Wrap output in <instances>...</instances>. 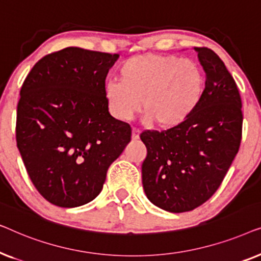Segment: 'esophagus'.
<instances>
[{
    "label": "esophagus",
    "instance_id": "esophagus-1",
    "mask_svg": "<svg viewBox=\"0 0 261 261\" xmlns=\"http://www.w3.org/2000/svg\"><path fill=\"white\" fill-rule=\"evenodd\" d=\"M139 135H140V130L137 129V128H133V130H132V140H138Z\"/></svg>",
    "mask_w": 261,
    "mask_h": 261
}]
</instances>
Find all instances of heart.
<instances>
[{
  "instance_id": "b5f03b06",
  "label": "heart",
  "mask_w": 261,
  "mask_h": 261,
  "mask_svg": "<svg viewBox=\"0 0 261 261\" xmlns=\"http://www.w3.org/2000/svg\"><path fill=\"white\" fill-rule=\"evenodd\" d=\"M204 90V73L195 62L146 53L132 57L121 65L119 82L106 85L105 98L117 120L132 119L142 107L146 122L173 128L197 109Z\"/></svg>"
}]
</instances>
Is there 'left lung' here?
<instances>
[{"mask_svg": "<svg viewBox=\"0 0 261 261\" xmlns=\"http://www.w3.org/2000/svg\"><path fill=\"white\" fill-rule=\"evenodd\" d=\"M195 51L206 77L197 109L179 126L140 134L147 148L141 166L145 194L170 213L190 212L215 194L242 137V105L234 78L212 49Z\"/></svg>", "mask_w": 261, "mask_h": 261, "instance_id": "8db88e82", "label": "left lung"}]
</instances>
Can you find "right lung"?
Segmentation results:
<instances>
[{
	"instance_id": "1",
	"label": "right lung",
	"mask_w": 261,
	"mask_h": 261,
	"mask_svg": "<svg viewBox=\"0 0 261 261\" xmlns=\"http://www.w3.org/2000/svg\"><path fill=\"white\" fill-rule=\"evenodd\" d=\"M119 55L66 47L27 74L16 112V145L32 183L62 208L87 204L130 141V126L109 114L106 77Z\"/></svg>"
}]
</instances>
